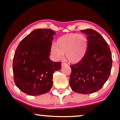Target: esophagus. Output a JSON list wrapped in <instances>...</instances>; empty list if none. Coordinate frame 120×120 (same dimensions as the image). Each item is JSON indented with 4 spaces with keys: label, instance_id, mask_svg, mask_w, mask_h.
<instances>
[{
    "label": "esophagus",
    "instance_id": "obj_1",
    "mask_svg": "<svg viewBox=\"0 0 120 120\" xmlns=\"http://www.w3.org/2000/svg\"><path fill=\"white\" fill-rule=\"evenodd\" d=\"M67 65V64L65 63H62V66L63 67V66H66Z\"/></svg>",
    "mask_w": 120,
    "mask_h": 120
}]
</instances>
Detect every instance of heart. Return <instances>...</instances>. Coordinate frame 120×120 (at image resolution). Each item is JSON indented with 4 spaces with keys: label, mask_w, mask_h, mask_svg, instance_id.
Returning <instances> with one entry per match:
<instances>
[{
    "label": "heart",
    "mask_w": 120,
    "mask_h": 120,
    "mask_svg": "<svg viewBox=\"0 0 120 120\" xmlns=\"http://www.w3.org/2000/svg\"><path fill=\"white\" fill-rule=\"evenodd\" d=\"M87 45V39L83 34H68L57 39L56 45L51 47V53L58 59L63 58L65 54L69 63H76L85 57Z\"/></svg>",
    "instance_id": "heart-1"
}]
</instances>
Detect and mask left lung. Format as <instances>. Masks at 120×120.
Segmentation results:
<instances>
[{
    "mask_svg": "<svg viewBox=\"0 0 120 120\" xmlns=\"http://www.w3.org/2000/svg\"><path fill=\"white\" fill-rule=\"evenodd\" d=\"M87 35V50L85 57L70 65V87L75 92L90 94L98 91L109 78L112 56L107 42L99 33L92 29L82 30Z\"/></svg>",
    "mask_w": 120,
    "mask_h": 120,
    "instance_id": "1",
    "label": "left lung"
}]
</instances>
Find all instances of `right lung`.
Wrapping results in <instances>:
<instances>
[{"label":"right lung","instance_id":"obj_1","mask_svg":"<svg viewBox=\"0 0 120 120\" xmlns=\"http://www.w3.org/2000/svg\"><path fill=\"white\" fill-rule=\"evenodd\" d=\"M55 34L50 29H35L16 49L12 64L14 81L28 95L38 96L50 91L53 74L61 68L60 62H53L49 58Z\"/></svg>","mask_w":120,"mask_h":120}]
</instances>
